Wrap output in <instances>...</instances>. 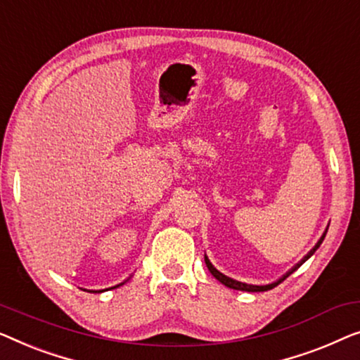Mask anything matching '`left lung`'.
Segmentation results:
<instances>
[{"instance_id":"left-lung-1","label":"left lung","mask_w":360,"mask_h":360,"mask_svg":"<svg viewBox=\"0 0 360 360\" xmlns=\"http://www.w3.org/2000/svg\"><path fill=\"white\" fill-rule=\"evenodd\" d=\"M325 236H326V233H325V235L321 236V240L316 243V246L313 248V250H311L310 252H308V255H307L305 257H303V259H302L300 262H298V264H297L295 267H293V269H292L290 272H288V274L283 276L282 279H279L277 282H272V283H269V285H251V283H245V282H238V281H235V279H230V277H226V276L221 274V272L217 271L215 267L212 266V262L209 261V257H207V256H205V264H207V267H209V271L212 272V276H214L217 281H220V282L224 283V285H226V287L235 288V290H245V292H266V290H271V288H274V287L279 285V283H281L282 281H285V277L290 276L293 271H297L298 267H300V266L303 264V262H305V261L308 259V257L313 256V252H315V251L318 250V248H320V245L323 243V240H325Z\"/></svg>"}]
</instances>
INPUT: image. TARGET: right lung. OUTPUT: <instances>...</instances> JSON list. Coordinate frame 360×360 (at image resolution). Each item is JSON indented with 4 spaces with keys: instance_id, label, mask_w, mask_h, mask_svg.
I'll return each mask as SVG.
<instances>
[{
    "instance_id": "obj_1",
    "label": "right lung",
    "mask_w": 360,
    "mask_h": 360,
    "mask_svg": "<svg viewBox=\"0 0 360 360\" xmlns=\"http://www.w3.org/2000/svg\"><path fill=\"white\" fill-rule=\"evenodd\" d=\"M120 285H122V283H120ZM115 287H119V285H115ZM115 287H112V288H115ZM105 290H108V288H105ZM98 292H103V290H98Z\"/></svg>"
}]
</instances>
